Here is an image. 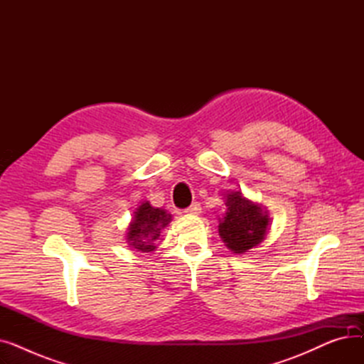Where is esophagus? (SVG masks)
<instances>
[{
	"label": "esophagus",
	"mask_w": 364,
	"mask_h": 364,
	"mask_svg": "<svg viewBox=\"0 0 364 364\" xmlns=\"http://www.w3.org/2000/svg\"><path fill=\"white\" fill-rule=\"evenodd\" d=\"M200 211H202V206L199 202H193L188 208L184 209L186 214H200Z\"/></svg>",
	"instance_id": "1"
}]
</instances>
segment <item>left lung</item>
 <instances>
[{"instance_id":"left-lung-1","label":"left lung","mask_w":364,"mask_h":364,"mask_svg":"<svg viewBox=\"0 0 364 364\" xmlns=\"http://www.w3.org/2000/svg\"><path fill=\"white\" fill-rule=\"evenodd\" d=\"M227 213L218 225L224 243L236 254L257 246L265 236L270 218L261 206L250 202L240 192L227 195Z\"/></svg>"}]
</instances>
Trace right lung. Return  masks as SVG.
<instances>
[{
	"label": "right lung",
	"mask_w": 364,
	"mask_h": 364,
	"mask_svg": "<svg viewBox=\"0 0 364 364\" xmlns=\"http://www.w3.org/2000/svg\"><path fill=\"white\" fill-rule=\"evenodd\" d=\"M169 221L171 215L166 214L164 209L153 208L149 202L141 203L129 224L127 239L132 247L141 252L155 251V242L159 239L161 230L168 225Z\"/></svg>",
	"instance_id": "1"
}]
</instances>
